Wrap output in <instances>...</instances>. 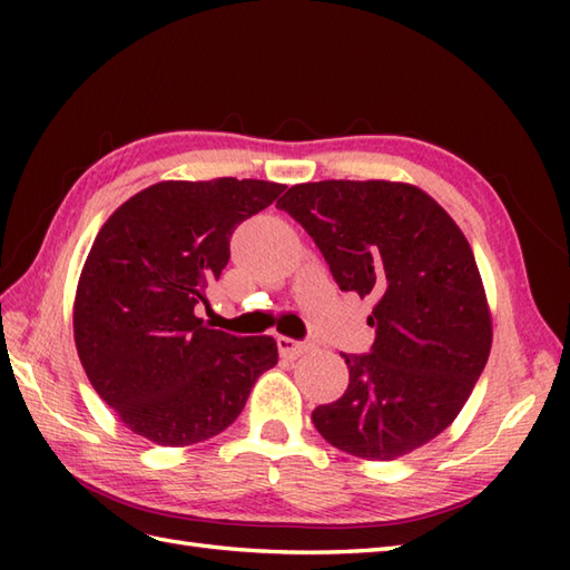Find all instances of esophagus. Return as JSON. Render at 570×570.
<instances>
[{
	"mask_svg": "<svg viewBox=\"0 0 570 570\" xmlns=\"http://www.w3.org/2000/svg\"><path fill=\"white\" fill-rule=\"evenodd\" d=\"M276 345H278V353H282V357H288V360L304 355L311 350V343H301V341H294V337H286V335H278Z\"/></svg>",
	"mask_w": 570,
	"mask_h": 570,
	"instance_id": "34e87169",
	"label": "esophagus"
}]
</instances>
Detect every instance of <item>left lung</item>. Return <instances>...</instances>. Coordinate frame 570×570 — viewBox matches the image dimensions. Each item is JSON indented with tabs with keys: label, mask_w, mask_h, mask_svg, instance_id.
<instances>
[{
	"label": "left lung",
	"mask_w": 570,
	"mask_h": 570,
	"mask_svg": "<svg viewBox=\"0 0 570 570\" xmlns=\"http://www.w3.org/2000/svg\"><path fill=\"white\" fill-rule=\"evenodd\" d=\"M316 242L343 292L372 298L367 355L311 419L325 441L394 460L451 426L480 380L492 318L465 235L429 193L392 180H318L276 203Z\"/></svg>",
	"instance_id": "obj_1"
}]
</instances>
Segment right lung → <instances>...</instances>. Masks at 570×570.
Segmentation results:
<instances>
[{
    "instance_id": "add662e5",
    "label": "right lung",
    "mask_w": 570,
    "mask_h": 570,
    "mask_svg": "<svg viewBox=\"0 0 570 570\" xmlns=\"http://www.w3.org/2000/svg\"><path fill=\"white\" fill-rule=\"evenodd\" d=\"M286 186L254 178L161 180L110 215L85 259L72 333L95 392L156 445L225 431L262 372L269 335L213 331L196 308L229 259L235 227Z\"/></svg>"
}]
</instances>
